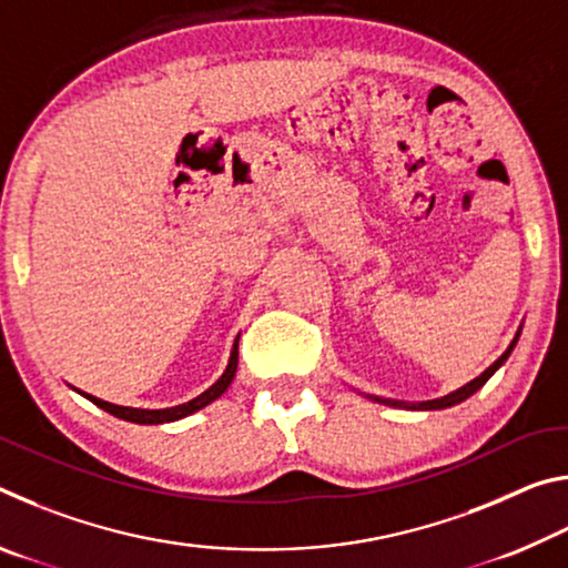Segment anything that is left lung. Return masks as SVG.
<instances>
[{
  "instance_id": "8db88e82",
  "label": "left lung",
  "mask_w": 568,
  "mask_h": 568,
  "mask_svg": "<svg viewBox=\"0 0 568 568\" xmlns=\"http://www.w3.org/2000/svg\"><path fill=\"white\" fill-rule=\"evenodd\" d=\"M518 335H521V325H518L514 341L508 343V348L501 353V358H496L491 365H488V368H486L484 373H480L478 378L468 381L466 386H460V388H456V390H450L448 396H444V398L418 400V403H410V400H393V398H383V396H365V398H371V400H376V403H383V406H390V408H403V410H444V408H450V406H458V403H464L466 398L474 396V393H476L478 388H484V383H486L488 378H491L498 368H501L508 355H511L514 345L518 343Z\"/></svg>"
}]
</instances>
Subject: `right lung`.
<instances>
[{
  "label": "right lung",
  "mask_w": 568,
  "mask_h": 568,
  "mask_svg": "<svg viewBox=\"0 0 568 568\" xmlns=\"http://www.w3.org/2000/svg\"><path fill=\"white\" fill-rule=\"evenodd\" d=\"M237 341H240V335H237L235 343H233V351H230V358H227L223 376H220L205 393H200L197 398H192L187 403H180V406L152 408V410L150 408H130V406H118V403H108V400H102V398H94V396H90V393H84V390H77V388L74 390L82 393V396L88 398V400H92L98 408L108 410L110 416L122 418V420H130V423H142V426H158V423L180 420V418H185V416H192V413L203 410L205 406H210V403L217 400L230 388V383H233L235 371H237Z\"/></svg>",
  "instance_id": "obj_1"
}]
</instances>
